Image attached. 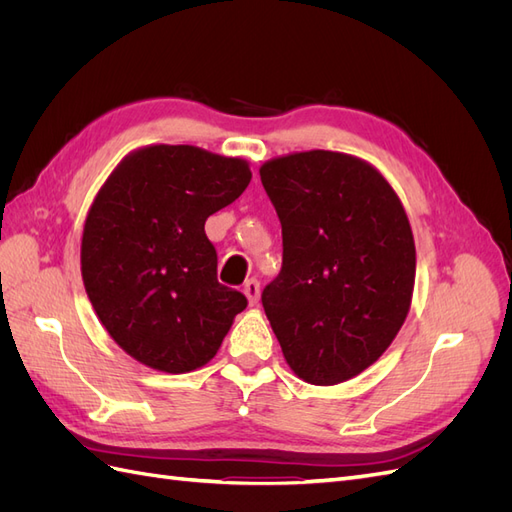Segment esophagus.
Masks as SVG:
<instances>
[{"mask_svg":"<svg viewBox=\"0 0 512 512\" xmlns=\"http://www.w3.org/2000/svg\"><path fill=\"white\" fill-rule=\"evenodd\" d=\"M243 294L247 297V301H250V305H256L258 299H260V282L258 280H247L243 284Z\"/></svg>","mask_w":512,"mask_h":512,"instance_id":"34e87169","label":"esophagus"}]
</instances>
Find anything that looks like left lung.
Here are the masks:
<instances>
[{"instance_id":"1","label":"left lung","mask_w":512,"mask_h":512,"mask_svg":"<svg viewBox=\"0 0 512 512\" xmlns=\"http://www.w3.org/2000/svg\"><path fill=\"white\" fill-rule=\"evenodd\" d=\"M282 224V271L262 307L301 380L331 386L359 376L404 324L416 250L399 196L348 153L301 151L260 166Z\"/></svg>"}]
</instances>
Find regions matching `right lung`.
<instances>
[{
    "label": "right lung",
    "instance_id": "right-lung-1",
    "mask_svg": "<svg viewBox=\"0 0 512 512\" xmlns=\"http://www.w3.org/2000/svg\"><path fill=\"white\" fill-rule=\"evenodd\" d=\"M250 179L241 158L151 145L123 158L100 188L83 230V284L108 335L136 361L166 374L203 367L247 307L218 282L205 222Z\"/></svg>",
    "mask_w": 512,
    "mask_h": 512
}]
</instances>
